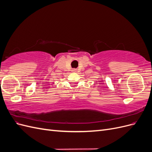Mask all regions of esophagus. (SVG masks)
<instances>
[{
	"mask_svg": "<svg viewBox=\"0 0 152 152\" xmlns=\"http://www.w3.org/2000/svg\"><path fill=\"white\" fill-rule=\"evenodd\" d=\"M72 72H76V70H75V69H73V70H72Z\"/></svg>",
	"mask_w": 152,
	"mask_h": 152,
	"instance_id": "obj_1",
	"label": "esophagus"
}]
</instances>
